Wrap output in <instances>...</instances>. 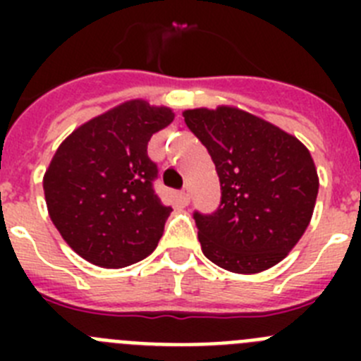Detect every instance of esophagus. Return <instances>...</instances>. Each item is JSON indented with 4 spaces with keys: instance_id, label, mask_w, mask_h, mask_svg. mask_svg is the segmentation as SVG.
Returning a JSON list of instances; mask_svg holds the SVG:
<instances>
[{
    "instance_id": "1",
    "label": "esophagus",
    "mask_w": 361,
    "mask_h": 361,
    "mask_svg": "<svg viewBox=\"0 0 361 361\" xmlns=\"http://www.w3.org/2000/svg\"><path fill=\"white\" fill-rule=\"evenodd\" d=\"M178 200H180L183 206H188V202H190V191H188V188L178 193Z\"/></svg>"
}]
</instances>
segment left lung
Here are the masks:
<instances>
[{
  "label": "left lung",
  "mask_w": 361,
  "mask_h": 361,
  "mask_svg": "<svg viewBox=\"0 0 361 361\" xmlns=\"http://www.w3.org/2000/svg\"><path fill=\"white\" fill-rule=\"evenodd\" d=\"M220 180L212 215L195 212L202 253L231 273H260L288 257L311 222L318 173L295 135L235 106L183 111Z\"/></svg>",
  "instance_id": "left-lung-1"
}]
</instances>
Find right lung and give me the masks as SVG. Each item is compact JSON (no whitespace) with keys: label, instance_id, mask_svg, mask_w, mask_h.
<instances>
[{"label":"right lung","instance_id":"right-lung-1","mask_svg":"<svg viewBox=\"0 0 361 361\" xmlns=\"http://www.w3.org/2000/svg\"><path fill=\"white\" fill-rule=\"evenodd\" d=\"M175 114L132 99L73 130L44 171L49 215L79 257L106 269L135 264L157 247L171 208L153 180L148 141Z\"/></svg>","mask_w":361,"mask_h":361}]
</instances>
